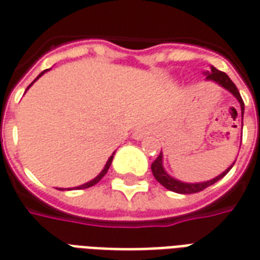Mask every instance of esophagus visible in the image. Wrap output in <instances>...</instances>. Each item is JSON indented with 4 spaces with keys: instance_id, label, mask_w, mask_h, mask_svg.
<instances>
[{
    "instance_id": "1",
    "label": "esophagus",
    "mask_w": 260,
    "mask_h": 260,
    "mask_svg": "<svg viewBox=\"0 0 260 260\" xmlns=\"http://www.w3.org/2000/svg\"><path fill=\"white\" fill-rule=\"evenodd\" d=\"M149 132H150V129L147 128V126H138L135 131H134V138L135 139H143L145 136L149 135Z\"/></svg>"
}]
</instances>
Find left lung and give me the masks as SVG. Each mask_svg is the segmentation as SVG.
<instances>
[{"label": "left lung", "mask_w": 260, "mask_h": 260, "mask_svg": "<svg viewBox=\"0 0 260 260\" xmlns=\"http://www.w3.org/2000/svg\"><path fill=\"white\" fill-rule=\"evenodd\" d=\"M205 76H206V80H212L214 83H217L220 85L221 87H224L225 90H229L233 96L238 100L241 106V111H242V115H244V102H242V97H241L240 91L237 89V86L234 85V82L230 79L229 75L224 74L221 71H218L214 67H212V71H206V72H203ZM235 163V161H234ZM234 163L230 166L229 169L223 171L221 174L217 175L216 178H213V180H209V181H205V182H195V184H191V182H182V181H178L173 178L171 175L164 170L163 167V153H160L158 154V157L153 161L152 164V173L154 175V178L164 186V188H167L169 191H173V192H177V193H196V192H201L203 191L205 188L207 186L213 185L214 182H217L218 180H221L224 175L229 173L230 170L233 169V166Z\"/></svg>", "instance_id": "8db88e82"}]
</instances>
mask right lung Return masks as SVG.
I'll use <instances>...</instances> for the list:
<instances>
[{
    "mask_svg": "<svg viewBox=\"0 0 260 260\" xmlns=\"http://www.w3.org/2000/svg\"><path fill=\"white\" fill-rule=\"evenodd\" d=\"M44 72H47V69H46V71H43L42 74L39 75V76H37L36 79L33 80V82H36L37 79H39V78H40V76H42L43 74H44ZM33 82H31L30 85L27 86V89H29V87H30L31 85H33ZM27 89H26V90H27ZM113 157H114V153H113V156H110V158H108L107 160V163H106V166H104V169L102 170V173H100V174L97 175L96 178H93V180L91 181H89V182H86V184H83V185H79V186H75L74 189H85V188H90V186H93V185H96L97 182H99V181L102 180L103 177H104V175L107 174V171H108V169H110V166H111V161H113ZM68 189H71V188H68ZM61 191H64V189H61Z\"/></svg>",
    "mask_w": 260,
    "mask_h": 260,
    "instance_id": "obj_1",
    "label": "right lung"
}]
</instances>
